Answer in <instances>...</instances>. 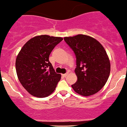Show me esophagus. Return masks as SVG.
<instances>
[{"label": "esophagus", "instance_id": "esophagus-1", "mask_svg": "<svg viewBox=\"0 0 127 127\" xmlns=\"http://www.w3.org/2000/svg\"><path fill=\"white\" fill-rule=\"evenodd\" d=\"M68 73H66L65 74H62V76H63L64 77H66V76L68 75Z\"/></svg>", "mask_w": 127, "mask_h": 127}]
</instances>
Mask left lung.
<instances>
[{"instance_id": "obj_1", "label": "left lung", "mask_w": 127, "mask_h": 127, "mask_svg": "<svg viewBox=\"0 0 127 127\" xmlns=\"http://www.w3.org/2000/svg\"><path fill=\"white\" fill-rule=\"evenodd\" d=\"M76 56L77 81L71 85L74 91L83 96L98 92L106 83L110 64L103 46L95 39L83 34L64 37Z\"/></svg>"}]
</instances>
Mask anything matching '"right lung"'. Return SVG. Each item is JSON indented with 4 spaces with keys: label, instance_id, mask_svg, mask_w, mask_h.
Listing matches in <instances>:
<instances>
[{
    "label": "right lung",
    "instance_id": "obj_1",
    "mask_svg": "<svg viewBox=\"0 0 127 127\" xmlns=\"http://www.w3.org/2000/svg\"><path fill=\"white\" fill-rule=\"evenodd\" d=\"M62 37L48 35L36 36L21 48L16 59V71L20 82L34 96L47 97L54 92L61 78L49 57Z\"/></svg>",
    "mask_w": 127,
    "mask_h": 127
}]
</instances>
